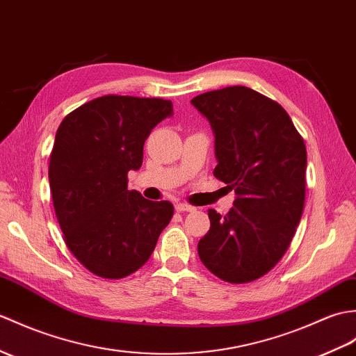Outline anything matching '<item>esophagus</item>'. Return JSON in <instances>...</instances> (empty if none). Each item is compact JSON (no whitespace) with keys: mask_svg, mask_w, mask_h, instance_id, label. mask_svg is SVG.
Masks as SVG:
<instances>
[{"mask_svg":"<svg viewBox=\"0 0 356 356\" xmlns=\"http://www.w3.org/2000/svg\"><path fill=\"white\" fill-rule=\"evenodd\" d=\"M176 211L177 212H191V211H194V208H193V206L186 204V203H177L176 204Z\"/></svg>","mask_w":356,"mask_h":356,"instance_id":"1","label":"esophagus"}]
</instances>
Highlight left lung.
<instances>
[{"mask_svg": "<svg viewBox=\"0 0 356 356\" xmlns=\"http://www.w3.org/2000/svg\"><path fill=\"white\" fill-rule=\"evenodd\" d=\"M191 104L216 136L213 176L236 194L225 217L208 211L198 256L226 282H252L280 261L300 222L307 148L284 107L250 88L211 90Z\"/></svg>", "mask_w": 356, "mask_h": 356, "instance_id": "obj_1", "label": "left lung"}]
</instances>
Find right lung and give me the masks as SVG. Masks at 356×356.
<instances>
[{"mask_svg": "<svg viewBox=\"0 0 356 356\" xmlns=\"http://www.w3.org/2000/svg\"><path fill=\"white\" fill-rule=\"evenodd\" d=\"M172 115L162 98L104 95L71 112L49 156V189L71 253L90 273L121 279L150 258L175 213L170 202L127 189L145 139Z\"/></svg>", "mask_w": 356, "mask_h": 356, "instance_id": "obj_1", "label": "right lung"}]
</instances>
